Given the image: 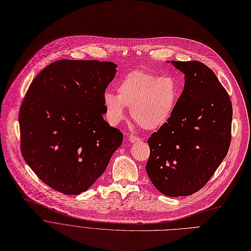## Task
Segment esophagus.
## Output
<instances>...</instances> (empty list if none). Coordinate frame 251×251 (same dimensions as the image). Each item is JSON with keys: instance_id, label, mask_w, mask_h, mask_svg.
<instances>
[{"instance_id": "1", "label": "esophagus", "mask_w": 251, "mask_h": 251, "mask_svg": "<svg viewBox=\"0 0 251 251\" xmlns=\"http://www.w3.org/2000/svg\"><path fill=\"white\" fill-rule=\"evenodd\" d=\"M128 139H129L130 142H139V141H141V138L137 135H134V134H130Z\"/></svg>"}]
</instances>
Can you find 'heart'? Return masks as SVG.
Masks as SVG:
<instances>
[{
  "label": "heart",
  "instance_id": "obj_1",
  "mask_svg": "<svg viewBox=\"0 0 251 251\" xmlns=\"http://www.w3.org/2000/svg\"><path fill=\"white\" fill-rule=\"evenodd\" d=\"M116 96L104 95L106 117L112 126L125 119L130 108L131 119L143 129L154 130L164 126L176 107L179 90L170 76H158L140 69L128 72L118 84Z\"/></svg>",
  "mask_w": 251,
  "mask_h": 251
}]
</instances>
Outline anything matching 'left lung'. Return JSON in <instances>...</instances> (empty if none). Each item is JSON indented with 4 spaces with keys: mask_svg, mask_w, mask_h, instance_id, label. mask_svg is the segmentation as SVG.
Listing matches in <instances>:
<instances>
[{
    "mask_svg": "<svg viewBox=\"0 0 251 251\" xmlns=\"http://www.w3.org/2000/svg\"><path fill=\"white\" fill-rule=\"evenodd\" d=\"M185 74L184 90L169 121L148 139L146 172L168 197L201 190L227 154L232 105L215 73L200 61H172Z\"/></svg>",
    "mask_w": 251,
    "mask_h": 251,
    "instance_id": "8db88e82",
    "label": "left lung"
}]
</instances>
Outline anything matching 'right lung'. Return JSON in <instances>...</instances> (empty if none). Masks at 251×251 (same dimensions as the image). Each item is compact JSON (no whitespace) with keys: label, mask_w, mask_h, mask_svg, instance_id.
<instances>
[{"label":"right lung","mask_w":251,"mask_h":251,"mask_svg":"<svg viewBox=\"0 0 251 251\" xmlns=\"http://www.w3.org/2000/svg\"><path fill=\"white\" fill-rule=\"evenodd\" d=\"M113 62L58 60L29 85L20 109L21 151L47 186L65 195L88 190L123 142L104 120Z\"/></svg>","instance_id":"obj_1"}]
</instances>
